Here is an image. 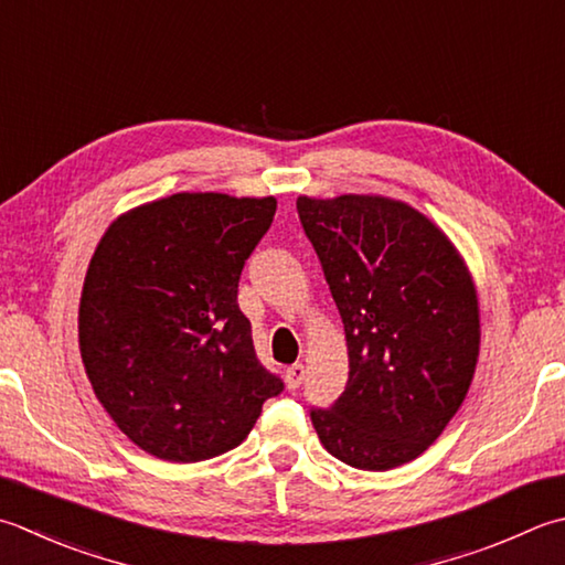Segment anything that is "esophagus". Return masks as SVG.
Listing matches in <instances>:
<instances>
[{"label":"esophagus","mask_w":565,"mask_h":565,"mask_svg":"<svg viewBox=\"0 0 565 565\" xmlns=\"http://www.w3.org/2000/svg\"><path fill=\"white\" fill-rule=\"evenodd\" d=\"M303 374H306L303 364H291V367L286 370V386H289V390H298L303 382Z\"/></svg>","instance_id":"esophagus-1"}]
</instances>
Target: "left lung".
<instances>
[{
  "mask_svg": "<svg viewBox=\"0 0 565 565\" xmlns=\"http://www.w3.org/2000/svg\"><path fill=\"white\" fill-rule=\"evenodd\" d=\"M345 326V392L311 422L330 456L392 470L444 434L480 352L478 296L428 217L380 195L296 201Z\"/></svg>",
  "mask_w": 565,
  "mask_h": 565,
  "instance_id": "1",
  "label": "left lung"
}]
</instances>
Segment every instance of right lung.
I'll list each match as a JSON object with an SVG mask.
<instances>
[{"label": "right lung", "mask_w": 565, "mask_h": 565, "mask_svg": "<svg viewBox=\"0 0 565 565\" xmlns=\"http://www.w3.org/2000/svg\"><path fill=\"white\" fill-rule=\"evenodd\" d=\"M274 213V198L175 193L117 217L99 239L77 316L81 355L99 404L151 456H223L284 392L237 303Z\"/></svg>", "instance_id": "obj_1"}]
</instances>
